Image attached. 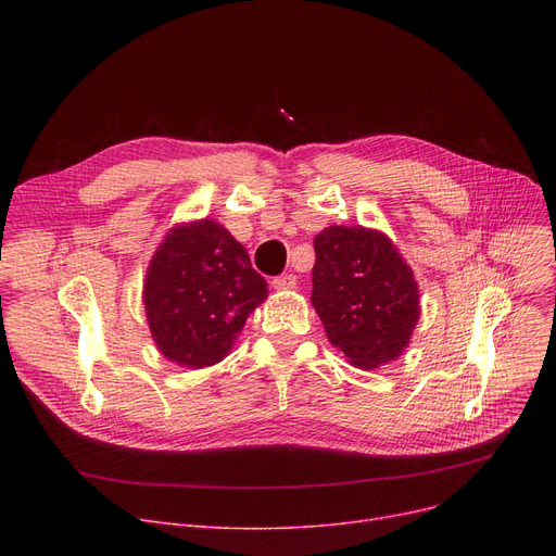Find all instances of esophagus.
I'll list each match as a JSON object with an SVG mask.
<instances>
[{
	"label": "esophagus",
	"mask_w": 556,
	"mask_h": 556,
	"mask_svg": "<svg viewBox=\"0 0 556 556\" xmlns=\"http://www.w3.org/2000/svg\"><path fill=\"white\" fill-rule=\"evenodd\" d=\"M298 286V277L295 275H281L273 279V288L275 290H293Z\"/></svg>",
	"instance_id": "esophagus-1"
}]
</instances>
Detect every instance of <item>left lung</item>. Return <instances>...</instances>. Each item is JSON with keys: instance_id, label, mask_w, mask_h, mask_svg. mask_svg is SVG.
<instances>
[{"instance_id": "8db88e82", "label": "left lung", "mask_w": 556, "mask_h": 556, "mask_svg": "<svg viewBox=\"0 0 556 556\" xmlns=\"http://www.w3.org/2000/svg\"><path fill=\"white\" fill-rule=\"evenodd\" d=\"M311 304L329 342L358 369L396 361L421 304L413 268L381 229L331 225L317 233Z\"/></svg>"}]
</instances>
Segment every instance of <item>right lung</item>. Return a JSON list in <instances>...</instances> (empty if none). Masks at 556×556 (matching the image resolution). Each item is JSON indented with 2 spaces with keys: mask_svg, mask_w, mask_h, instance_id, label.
<instances>
[{
  "mask_svg": "<svg viewBox=\"0 0 556 556\" xmlns=\"http://www.w3.org/2000/svg\"><path fill=\"white\" fill-rule=\"evenodd\" d=\"M141 300L157 352L173 365L220 363L268 283L245 248L214 218L173 225L146 270Z\"/></svg>",
  "mask_w": 556,
  "mask_h": 556,
  "instance_id": "1",
  "label": "right lung"
}]
</instances>
